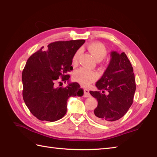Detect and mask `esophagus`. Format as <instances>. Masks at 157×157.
<instances>
[{
  "label": "esophagus",
  "instance_id": "34e87169",
  "mask_svg": "<svg viewBox=\"0 0 157 157\" xmlns=\"http://www.w3.org/2000/svg\"><path fill=\"white\" fill-rule=\"evenodd\" d=\"M84 97L87 98V97H90V94L89 90L84 88Z\"/></svg>",
  "mask_w": 157,
  "mask_h": 157
}]
</instances>
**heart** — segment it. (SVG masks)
I'll use <instances>...</instances> for the list:
<instances>
[{
    "instance_id": "b5f03b06",
    "label": "heart",
    "mask_w": 157,
    "mask_h": 157,
    "mask_svg": "<svg viewBox=\"0 0 157 157\" xmlns=\"http://www.w3.org/2000/svg\"><path fill=\"white\" fill-rule=\"evenodd\" d=\"M88 51L91 53L97 61H101L107 54V51L104 44L101 42H92L87 46ZM80 51H78L73 56L72 63L75 65L78 64ZM98 78L97 73L84 68H80L75 71L73 79L82 86H87Z\"/></svg>"
}]
</instances>
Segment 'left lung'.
Listing matches in <instances>:
<instances>
[{
    "label": "left lung",
    "instance_id": "8db88e82",
    "mask_svg": "<svg viewBox=\"0 0 157 157\" xmlns=\"http://www.w3.org/2000/svg\"><path fill=\"white\" fill-rule=\"evenodd\" d=\"M111 56L104 74L96 83L98 91H90L98 101L92 117L101 123L121 119L132 106L136 88L134 69L125 53L112 51Z\"/></svg>",
    "mask_w": 157,
    "mask_h": 157
}]
</instances>
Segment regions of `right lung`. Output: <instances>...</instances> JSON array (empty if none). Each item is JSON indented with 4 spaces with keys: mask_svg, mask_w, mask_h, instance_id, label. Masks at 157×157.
I'll return each instance as SVG.
<instances>
[{
    "mask_svg": "<svg viewBox=\"0 0 157 157\" xmlns=\"http://www.w3.org/2000/svg\"><path fill=\"white\" fill-rule=\"evenodd\" d=\"M84 40L51 43L30 56L22 72L23 98L29 111L41 121H55L65 116L70 96H82L84 90L77 82L65 88L55 87L61 78L66 82L73 70L72 59Z\"/></svg>",
    "mask_w": 157,
    "mask_h": 157,
    "instance_id": "right-lung-1",
    "label": "right lung"
}]
</instances>
